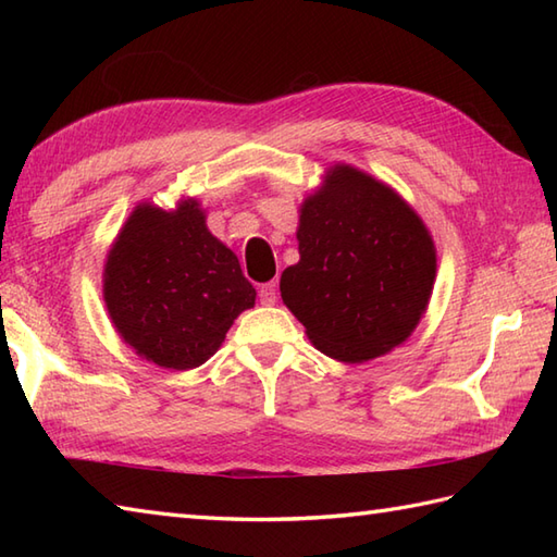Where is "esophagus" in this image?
Returning <instances> with one entry per match:
<instances>
[{"label": "esophagus", "instance_id": "esophagus-1", "mask_svg": "<svg viewBox=\"0 0 557 557\" xmlns=\"http://www.w3.org/2000/svg\"><path fill=\"white\" fill-rule=\"evenodd\" d=\"M258 297H260V304H263V306L275 304L277 301V282H268V285L260 287Z\"/></svg>", "mask_w": 557, "mask_h": 557}]
</instances>
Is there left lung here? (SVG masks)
I'll use <instances>...</instances> for the list:
<instances>
[{
  "label": "left lung",
  "mask_w": 557,
  "mask_h": 557,
  "mask_svg": "<svg viewBox=\"0 0 557 557\" xmlns=\"http://www.w3.org/2000/svg\"><path fill=\"white\" fill-rule=\"evenodd\" d=\"M299 263L280 277L311 345L363 363L405 345L429 309L433 236L393 186L337 162L299 208Z\"/></svg>",
  "instance_id": "left-lung-1"
}]
</instances>
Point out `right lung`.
<instances>
[{
	"label": "right lung",
	"instance_id": "right-lung-1",
	"mask_svg": "<svg viewBox=\"0 0 557 557\" xmlns=\"http://www.w3.org/2000/svg\"><path fill=\"white\" fill-rule=\"evenodd\" d=\"M102 299L116 335L140 359L188 371L215 354L256 289L212 236L196 198L138 203L104 258Z\"/></svg>",
	"mask_w": 557,
	"mask_h": 557
}]
</instances>
